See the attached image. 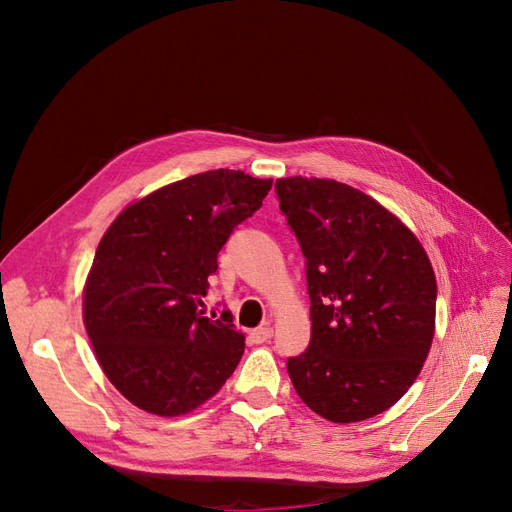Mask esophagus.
I'll list each match as a JSON object with an SVG mask.
<instances>
[{"mask_svg":"<svg viewBox=\"0 0 512 512\" xmlns=\"http://www.w3.org/2000/svg\"><path fill=\"white\" fill-rule=\"evenodd\" d=\"M271 337H273V329L271 327H258V329H254L250 333V339H252L254 344H265V342H269Z\"/></svg>","mask_w":512,"mask_h":512,"instance_id":"1","label":"esophagus"}]
</instances>
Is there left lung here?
<instances>
[{
	"label": "left lung",
	"mask_w": 512,
	"mask_h": 512,
	"mask_svg": "<svg viewBox=\"0 0 512 512\" xmlns=\"http://www.w3.org/2000/svg\"><path fill=\"white\" fill-rule=\"evenodd\" d=\"M305 256L312 339L288 359L303 404L331 423L389 410L421 374L436 333V275L414 232L335 179L275 181Z\"/></svg>",
	"instance_id": "left-lung-1"
}]
</instances>
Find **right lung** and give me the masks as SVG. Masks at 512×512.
Listing matches in <instances>:
<instances>
[{"label":"right lung","instance_id":"add662e5","mask_svg":"<svg viewBox=\"0 0 512 512\" xmlns=\"http://www.w3.org/2000/svg\"><path fill=\"white\" fill-rule=\"evenodd\" d=\"M271 183L207 170L134 200L106 228L83 288V322L106 378L136 408L188 414L239 365L245 337L232 316L209 320L198 305L222 245Z\"/></svg>","mask_w":512,"mask_h":512}]
</instances>
